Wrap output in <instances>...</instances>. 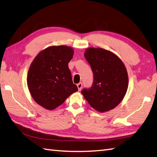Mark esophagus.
Listing matches in <instances>:
<instances>
[{"label":"esophagus","mask_w":157,"mask_h":157,"mask_svg":"<svg viewBox=\"0 0 157 157\" xmlns=\"http://www.w3.org/2000/svg\"><path fill=\"white\" fill-rule=\"evenodd\" d=\"M77 87H78V91H80L82 89V82H79L78 84H77Z\"/></svg>","instance_id":"1"}]
</instances>
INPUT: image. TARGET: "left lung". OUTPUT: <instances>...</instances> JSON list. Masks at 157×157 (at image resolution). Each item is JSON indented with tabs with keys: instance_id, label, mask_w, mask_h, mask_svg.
Returning <instances> with one entry per match:
<instances>
[{
	"instance_id": "obj_1",
	"label": "left lung",
	"mask_w": 157,
	"mask_h": 157,
	"mask_svg": "<svg viewBox=\"0 0 157 157\" xmlns=\"http://www.w3.org/2000/svg\"><path fill=\"white\" fill-rule=\"evenodd\" d=\"M84 57L93 73L90 88L81 93L96 110L113 109L124 98L128 86V76L124 63L115 54L101 48H88Z\"/></svg>"
}]
</instances>
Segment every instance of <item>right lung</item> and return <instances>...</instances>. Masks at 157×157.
<instances>
[{"mask_svg":"<svg viewBox=\"0 0 157 157\" xmlns=\"http://www.w3.org/2000/svg\"><path fill=\"white\" fill-rule=\"evenodd\" d=\"M73 54L70 47L52 46L41 52L32 63L28 86L33 100L42 107L56 108L78 90L68 65Z\"/></svg>","mask_w":157,"mask_h":157,"instance_id":"add662e5","label":"right lung"}]
</instances>
